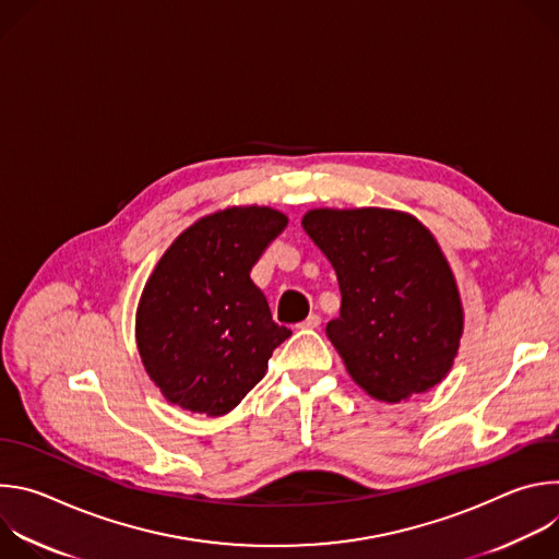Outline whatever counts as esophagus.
I'll use <instances>...</instances> for the list:
<instances>
[{"label": "esophagus", "mask_w": 559, "mask_h": 559, "mask_svg": "<svg viewBox=\"0 0 559 559\" xmlns=\"http://www.w3.org/2000/svg\"><path fill=\"white\" fill-rule=\"evenodd\" d=\"M321 328V316L309 313L302 323H298V330H318Z\"/></svg>", "instance_id": "34e87169"}]
</instances>
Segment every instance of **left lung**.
I'll return each instance as SVG.
<instances>
[{
    "label": "left lung",
    "mask_w": 559,
    "mask_h": 559,
    "mask_svg": "<svg viewBox=\"0 0 559 559\" xmlns=\"http://www.w3.org/2000/svg\"><path fill=\"white\" fill-rule=\"evenodd\" d=\"M300 223L336 270L343 300L328 338L354 382L389 405L440 384L460 349L464 311L433 234L386 207H316Z\"/></svg>",
    "instance_id": "1"
}]
</instances>
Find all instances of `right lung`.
I'll list each match as a JSON object with an SVG mask.
<instances>
[{"mask_svg": "<svg viewBox=\"0 0 559 559\" xmlns=\"http://www.w3.org/2000/svg\"><path fill=\"white\" fill-rule=\"evenodd\" d=\"M265 205H231L183 229L154 265L136 307V349L168 403L225 416L265 376L292 332L272 321L250 272L285 229Z\"/></svg>", "mask_w": 559, "mask_h": 559, "instance_id": "1", "label": "right lung"}]
</instances>
